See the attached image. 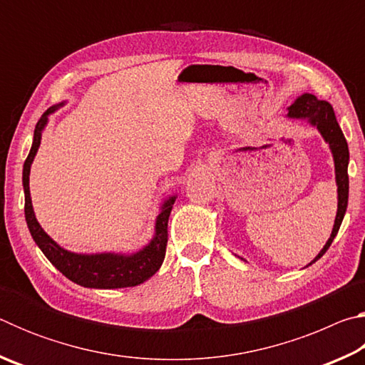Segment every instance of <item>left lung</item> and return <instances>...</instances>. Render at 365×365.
<instances>
[{
  "mask_svg": "<svg viewBox=\"0 0 365 365\" xmlns=\"http://www.w3.org/2000/svg\"><path fill=\"white\" fill-rule=\"evenodd\" d=\"M287 119L294 120H306L309 125L317 128V132L322 135V138L327 145H329L333 158V164H335V182H336V193H338V206H336V217L335 224H333L330 238L327 240L324 248L319 251V255L312 259L307 265H312L320 257L325 255V251L330 248L333 240H335L336 233L341 225L343 217L346 214V207H348V196H349V178H348V164H349V150L346 138L339 128L335 113L330 103L317 100L316 96L311 93H302L294 100L292 106L288 108Z\"/></svg>",
  "mask_w": 365,
  "mask_h": 365,
  "instance_id": "left-lung-1",
  "label": "left lung"
}]
</instances>
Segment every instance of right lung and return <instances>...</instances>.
<instances>
[{
    "instance_id": "1",
    "label": "right lung",
    "mask_w": 365,
    "mask_h": 365,
    "mask_svg": "<svg viewBox=\"0 0 365 365\" xmlns=\"http://www.w3.org/2000/svg\"><path fill=\"white\" fill-rule=\"evenodd\" d=\"M66 101H61L49 108L45 114L40 117L35 127L34 141L30 153L24 163L22 170V185L24 195H26V220L27 227L32 235L34 242L41 250L43 255L56 267L61 274L67 279L85 288L96 289H114V288H127L137 287L140 283L156 274L165 257V246H168V222L172 207L177 200V195L169 196L168 200L160 205L159 214L154 222V233L150 243L143 248L133 252H73L58 245L49 235L43 230L40 222L35 217V211L32 206V197H30V168L38 151L41 143V135L49 120V115L63 108Z\"/></svg>"
}]
</instances>
